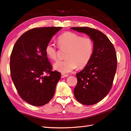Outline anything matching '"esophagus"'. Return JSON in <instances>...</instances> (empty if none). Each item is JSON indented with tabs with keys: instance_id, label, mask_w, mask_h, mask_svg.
I'll return each mask as SVG.
<instances>
[{
	"instance_id": "obj_1",
	"label": "esophagus",
	"mask_w": 131,
	"mask_h": 131,
	"mask_svg": "<svg viewBox=\"0 0 131 131\" xmlns=\"http://www.w3.org/2000/svg\"><path fill=\"white\" fill-rule=\"evenodd\" d=\"M68 76V75H67V74H61V77L62 78H63L67 77Z\"/></svg>"
}]
</instances>
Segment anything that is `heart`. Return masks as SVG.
Instances as JSON below:
<instances>
[{
    "mask_svg": "<svg viewBox=\"0 0 131 131\" xmlns=\"http://www.w3.org/2000/svg\"><path fill=\"white\" fill-rule=\"evenodd\" d=\"M58 44L61 48L68 49L66 58L58 61L54 68L62 73H68L76 69L84 68L89 62L94 50V42L90 37H83L72 32H66L58 38ZM45 52L47 57L56 60L57 57V47L51 43L46 45Z\"/></svg>",
    "mask_w": 131,
    "mask_h": 131,
    "instance_id": "heart-1",
    "label": "heart"
}]
</instances>
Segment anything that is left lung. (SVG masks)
<instances>
[{
  "instance_id": "1",
  "label": "left lung",
  "mask_w": 131,
  "mask_h": 131,
  "mask_svg": "<svg viewBox=\"0 0 131 131\" xmlns=\"http://www.w3.org/2000/svg\"><path fill=\"white\" fill-rule=\"evenodd\" d=\"M71 29L89 35L94 42V50L86 67L78 73L74 94L80 103L91 105L106 96L111 89L117 60L114 45L106 35L88 27Z\"/></svg>"
}]
</instances>
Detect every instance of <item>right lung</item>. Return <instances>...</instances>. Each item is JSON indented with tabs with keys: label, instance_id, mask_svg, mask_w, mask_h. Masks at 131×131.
Instances as JSON below:
<instances>
[{
	"label": "right lung",
	"instance_id": "obj_1",
	"mask_svg": "<svg viewBox=\"0 0 131 131\" xmlns=\"http://www.w3.org/2000/svg\"><path fill=\"white\" fill-rule=\"evenodd\" d=\"M61 29L34 28L23 34L13 47L10 62L12 79L20 97L32 105L41 106L54 96L61 74L52 70L45 47Z\"/></svg>",
	"mask_w": 131,
	"mask_h": 131
}]
</instances>
